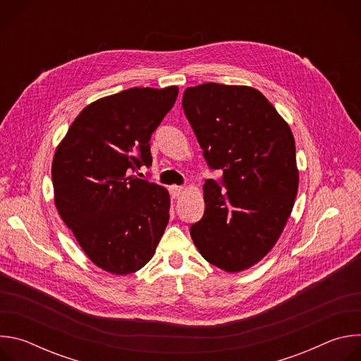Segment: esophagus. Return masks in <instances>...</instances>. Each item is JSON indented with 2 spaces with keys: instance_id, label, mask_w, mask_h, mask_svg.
<instances>
[{
  "instance_id": "esophagus-1",
  "label": "esophagus",
  "mask_w": 361,
  "mask_h": 361,
  "mask_svg": "<svg viewBox=\"0 0 361 361\" xmlns=\"http://www.w3.org/2000/svg\"><path fill=\"white\" fill-rule=\"evenodd\" d=\"M170 191H171L173 198H178V197L183 194L184 188H183V187H180V185H171V187H170Z\"/></svg>"
}]
</instances>
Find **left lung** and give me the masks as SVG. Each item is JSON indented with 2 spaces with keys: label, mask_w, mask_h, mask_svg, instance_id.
<instances>
[{
  "label": "left lung",
  "mask_w": 361,
  "mask_h": 361,
  "mask_svg": "<svg viewBox=\"0 0 361 361\" xmlns=\"http://www.w3.org/2000/svg\"><path fill=\"white\" fill-rule=\"evenodd\" d=\"M184 113L227 191L207 180L205 210L190 228L210 264L240 273L259 263L280 238L298 190L295 142L271 102L247 85L188 87Z\"/></svg>",
  "instance_id": "1"
}]
</instances>
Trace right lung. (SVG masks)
I'll list each match as a JSON object with an SVG mask.
<instances>
[{"label": "right lung", "instance_id": "add662e5", "mask_svg": "<svg viewBox=\"0 0 361 361\" xmlns=\"http://www.w3.org/2000/svg\"><path fill=\"white\" fill-rule=\"evenodd\" d=\"M178 87H134L88 104L56 148L54 202L99 269L126 276L151 259L170 220V194L133 176L151 166L149 140Z\"/></svg>", "mask_w": 361, "mask_h": 361}]
</instances>
